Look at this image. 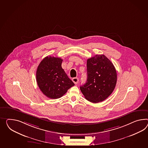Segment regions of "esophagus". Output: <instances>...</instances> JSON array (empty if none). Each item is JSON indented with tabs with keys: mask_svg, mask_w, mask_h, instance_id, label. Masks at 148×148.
I'll list each match as a JSON object with an SVG mask.
<instances>
[{
	"mask_svg": "<svg viewBox=\"0 0 148 148\" xmlns=\"http://www.w3.org/2000/svg\"><path fill=\"white\" fill-rule=\"evenodd\" d=\"M72 80V81H73V82L75 84H77L79 82V79H78V78H77V77L73 78Z\"/></svg>",
	"mask_w": 148,
	"mask_h": 148,
	"instance_id": "obj_1",
	"label": "esophagus"
}]
</instances>
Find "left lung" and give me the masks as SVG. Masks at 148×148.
<instances>
[{
    "instance_id": "left-lung-1",
    "label": "left lung",
    "mask_w": 148,
    "mask_h": 148,
    "mask_svg": "<svg viewBox=\"0 0 148 148\" xmlns=\"http://www.w3.org/2000/svg\"><path fill=\"white\" fill-rule=\"evenodd\" d=\"M87 78L80 87L88 101L101 102L114 91L117 73L114 65L104 55H97L87 60Z\"/></svg>"
}]
</instances>
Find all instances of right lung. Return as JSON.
Segmentation results:
<instances>
[{"label": "right lung", "instance_id": "1", "mask_svg": "<svg viewBox=\"0 0 148 148\" xmlns=\"http://www.w3.org/2000/svg\"><path fill=\"white\" fill-rule=\"evenodd\" d=\"M63 60L47 56L43 59L36 71V82L39 88L48 98H60L75 85L62 68Z\"/></svg>", "mask_w": 148, "mask_h": 148}]
</instances>
